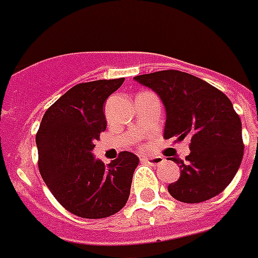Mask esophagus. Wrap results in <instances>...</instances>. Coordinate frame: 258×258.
Returning <instances> with one entry per match:
<instances>
[{
	"instance_id": "obj_1",
	"label": "esophagus",
	"mask_w": 258,
	"mask_h": 258,
	"mask_svg": "<svg viewBox=\"0 0 258 258\" xmlns=\"http://www.w3.org/2000/svg\"><path fill=\"white\" fill-rule=\"evenodd\" d=\"M142 160L151 165H159L164 162V158H162V156H150V158H142Z\"/></svg>"
}]
</instances>
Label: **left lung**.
Listing matches in <instances>:
<instances>
[{
    "mask_svg": "<svg viewBox=\"0 0 258 258\" xmlns=\"http://www.w3.org/2000/svg\"><path fill=\"white\" fill-rule=\"evenodd\" d=\"M154 90L165 107L164 138L190 140L180 177L168 185L172 198L202 203L228 187L244 156L241 120L227 95L208 82L179 70H163L135 77Z\"/></svg>",
    "mask_w": 258,
    "mask_h": 258,
    "instance_id": "left-lung-1",
    "label": "left lung"
}]
</instances>
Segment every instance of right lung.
Wrapping results in <instances>:
<instances>
[{"instance_id":"add662e5","label":"right lung","mask_w":258,"mask_h":258,"mask_svg":"<svg viewBox=\"0 0 258 258\" xmlns=\"http://www.w3.org/2000/svg\"><path fill=\"white\" fill-rule=\"evenodd\" d=\"M123 78L79 83L51 104L35 135L38 168L63 208L83 219H103L128 200L139 158L123 151L108 165L91 151L107 122L103 104Z\"/></svg>"}]
</instances>
